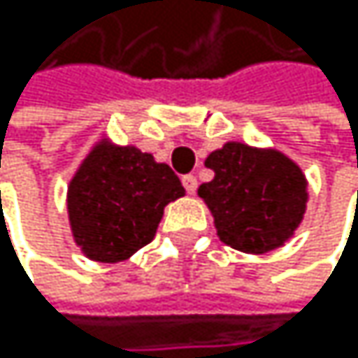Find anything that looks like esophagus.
<instances>
[{"mask_svg": "<svg viewBox=\"0 0 358 358\" xmlns=\"http://www.w3.org/2000/svg\"><path fill=\"white\" fill-rule=\"evenodd\" d=\"M182 187H185L187 193H195V191H197V178L191 176V173L182 176Z\"/></svg>", "mask_w": 358, "mask_h": 358, "instance_id": "1", "label": "esophagus"}]
</instances>
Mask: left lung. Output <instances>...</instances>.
Segmentation results:
<instances>
[{
    "mask_svg": "<svg viewBox=\"0 0 358 358\" xmlns=\"http://www.w3.org/2000/svg\"><path fill=\"white\" fill-rule=\"evenodd\" d=\"M215 171L197 193L208 203L219 238L245 253H266L292 236L305 215L307 180L275 150L229 141L206 159Z\"/></svg>",
    "mask_w": 358,
    "mask_h": 358,
    "instance_id": "1",
    "label": "left lung"
}]
</instances>
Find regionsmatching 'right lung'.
I'll use <instances>...</instances> for the list:
<instances>
[{"label":"right lung","mask_w":358,"mask_h":358,"mask_svg":"<svg viewBox=\"0 0 358 358\" xmlns=\"http://www.w3.org/2000/svg\"><path fill=\"white\" fill-rule=\"evenodd\" d=\"M185 187L165 163L133 145L99 143L68 187L75 243L96 262H122L155 238L165 206Z\"/></svg>","instance_id":"add662e5"}]
</instances>
